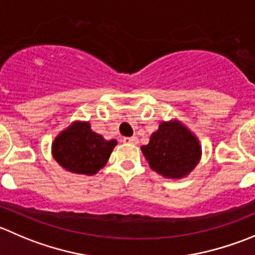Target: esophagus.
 Returning <instances> with one entry per match:
<instances>
[{
  "label": "esophagus",
  "mask_w": 255,
  "mask_h": 255,
  "mask_svg": "<svg viewBox=\"0 0 255 255\" xmlns=\"http://www.w3.org/2000/svg\"><path fill=\"white\" fill-rule=\"evenodd\" d=\"M122 140L125 143H130V144H137L138 143V138L135 135H133V137H125Z\"/></svg>",
  "instance_id": "esophagus-1"
}]
</instances>
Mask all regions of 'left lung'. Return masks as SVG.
I'll use <instances>...</instances> for the list:
<instances>
[{
    "label": "left lung",
    "instance_id": "8db88e82",
    "mask_svg": "<svg viewBox=\"0 0 255 255\" xmlns=\"http://www.w3.org/2000/svg\"><path fill=\"white\" fill-rule=\"evenodd\" d=\"M140 149L154 172L172 179L187 177L202 157L198 138L177 120L163 121Z\"/></svg>",
    "mask_w": 255,
    "mask_h": 255
}]
</instances>
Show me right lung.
Listing matches in <instances>:
<instances>
[{
	"label": "right lung",
	"instance_id": "1",
	"mask_svg": "<svg viewBox=\"0 0 255 255\" xmlns=\"http://www.w3.org/2000/svg\"><path fill=\"white\" fill-rule=\"evenodd\" d=\"M116 145V139L93 132L90 122L76 121L54 138L52 155L68 172L93 175L105 167Z\"/></svg>",
	"mask_w": 255,
	"mask_h": 255
}]
</instances>
